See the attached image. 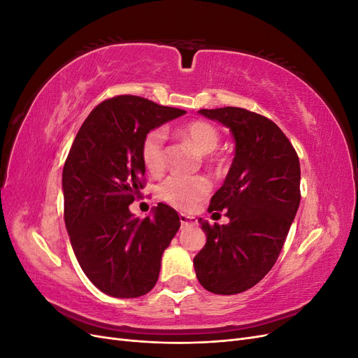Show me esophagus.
Segmentation results:
<instances>
[{"label": "esophagus", "instance_id": "esophagus-1", "mask_svg": "<svg viewBox=\"0 0 358 358\" xmlns=\"http://www.w3.org/2000/svg\"><path fill=\"white\" fill-rule=\"evenodd\" d=\"M179 220H180L182 227H187V225H196V224H197V220L194 218V216H188V215H185V213H180Z\"/></svg>", "mask_w": 358, "mask_h": 358}]
</instances>
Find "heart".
I'll return each mask as SVG.
<instances>
[{"instance_id": "b5f03b06", "label": "heart", "mask_w": 358, "mask_h": 358, "mask_svg": "<svg viewBox=\"0 0 358 358\" xmlns=\"http://www.w3.org/2000/svg\"><path fill=\"white\" fill-rule=\"evenodd\" d=\"M182 136L201 155L212 154L220 145V133L212 124L194 121L182 129ZM166 134L162 129L149 131L142 143V159L149 171H159L166 161ZM210 182L203 176H170L159 185L162 201L179 210H192L209 194Z\"/></svg>"}]
</instances>
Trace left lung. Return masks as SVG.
Returning a JSON list of instances; mask_svg holds the SVG:
<instances>
[{
    "instance_id": "8db88e82",
    "label": "left lung",
    "mask_w": 358,
    "mask_h": 358,
    "mask_svg": "<svg viewBox=\"0 0 358 358\" xmlns=\"http://www.w3.org/2000/svg\"><path fill=\"white\" fill-rule=\"evenodd\" d=\"M227 127L234 158L209 212L227 210L230 222L201 218L206 245L194 257L201 287L215 294H239L273 267L300 204V162L287 136L270 119L241 107L199 110Z\"/></svg>"
}]
</instances>
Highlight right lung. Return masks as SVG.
Listing matches in <instances>:
<instances>
[{
	"mask_svg": "<svg viewBox=\"0 0 358 358\" xmlns=\"http://www.w3.org/2000/svg\"><path fill=\"white\" fill-rule=\"evenodd\" d=\"M185 113L119 95L95 107L71 145L62 170L64 220L83 273L107 296L134 299L157 284L179 215L158 203L138 220L128 206L143 188L145 136Z\"/></svg>",
	"mask_w": 358,
	"mask_h": 358,
	"instance_id": "right-lung-1",
	"label": "right lung"
}]
</instances>
